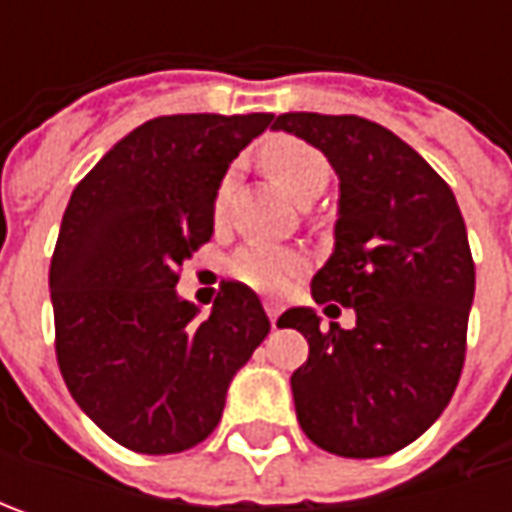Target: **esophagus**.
Returning a JSON list of instances; mask_svg holds the SVG:
<instances>
[{"instance_id": "esophagus-1", "label": "esophagus", "mask_w": 512, "mask_h": 512, "mask_svg": "<svg viewBox=\"0 0 512 512\" xmlns=\"http://www.w3.org/2000/svg\"><path fill=\"white\" fill-rule=\"evenodd\" d=\"M265 310H267V319H270V325L276 327V322H279V305H276V302H265Z\"/></svg>"}]
</instances>
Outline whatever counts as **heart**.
Masks as SVG:
<instances>
[{
  "label": "heart",
  "mask_w": 512,
  "mask_h": 512,
  "mask_svg": "<svg viewBox=\"0 0 512 512\" xmlns=\"http://www.w3.org/2000/svg\"><path fill=\"white\" fill-rule=\"evenodd\" d=\"M262 165L296 202H307L313 193L319 196L330 179V165H327L325 153L302 139H293V136L270 139L262 148ZM230 182H233V173H225L216 187V196H213V219L216 222H222V216H225ZM302 267H305L302 253H296L290 247L245 245L227 262V273L239 285L273 296V293H282Z\"/></svg>",
  "instance_id": "obj_1"
}]
</instances>
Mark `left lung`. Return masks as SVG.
<instances>
[{
    "label": "left lung",
    "mask_w": 512,
    "mask_h": 512,
    "mask_svg": "<svg viewBox=\"0 0 512 512\" xmlns=\"http://www.w3.org/2000/svg\"><path fill=\"white\" fill-rule=\"evenodd\" d=\"M273 128L339 173L336 250L310 287L319 305L356 310L353 330H322L310 307L279 316L310 344L290 376L296 419L327 453L390 456L442 416L462 376L476 290L462 210L416 150L370 119L282 113Z\"/></svg>",
    "instance_id": "1"
}]
</instances>
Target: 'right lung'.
<instances>
[{"instance_id":"right-lung-1","label":"right lung","mask_w":512,"mask_h":512,"mask_svg":"<svg viewBox=\"0 0 512 512\" xmlns=\"http://www.w3.org/2000/svg\"><path fill=\"white\" fill-rule=\"evenodd\" d=\"M270 119H150L70 196L50 259L56 362L76 404L133 453L205 442L230 379L270 333L259 296L239 282H222L207 319L173 290L213 236L222 176Z\"/></svg>"}]
</instances>
